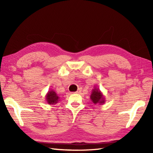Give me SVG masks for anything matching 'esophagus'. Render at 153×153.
<instances>
[{
    "mask_svg": "<svg viewBox=\"0 0 153 153\" xmlns=\"http://www.w3.org/2000/svg\"><path fill=\"white\" fill-rule=\"evenodd\" d=\"M81 91H82V90H81L80 89H79L77 91H76V93H81Z\"/></svg>",
    "mask_w": 153,
    "mask_h": 153,
    "instance_id": "obj_1",
    "label": "esophagus"
}]
</instances>
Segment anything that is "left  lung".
Returning <instances> with one entry per match:
<instances>
[{
	"label": "left lung",
	"mask_w": 153,
	"mask_h": 153,
	"mask_svg": "<svg viewBox=\"0 0 153 153\" xmlns=\"http://www.w3.org/2000/svg\"><path fill=\"white\" fill-rule=\"evenodd\" d=\"M90 99L95 105H97V104L102 105L105 102V96L103 95V94L100 91V89L99 88H97L96 87H94V89L92 90Z\"/></svg>",
	"instance_id": "left-lung-1"
}]
</instances>
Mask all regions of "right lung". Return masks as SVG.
I'll use <instances>...</instances> for the list:
<instances>
[{
    "mask_svg": "<svg viewBox=\"0 0 153 153\" xmlns=\"http://www.w3.org/2000/svg\"><path fill=\"white\" fill-rule=\"evenodd\" d=\"M45 100L48 105H56L60 100V97L54 90H49L45 95Z\"/></svg>",
    "mask_w": 153,
    "mask_h": 153,
    "instance_id": "obj_1",
    "label": "right lung"
}]
</instances>
